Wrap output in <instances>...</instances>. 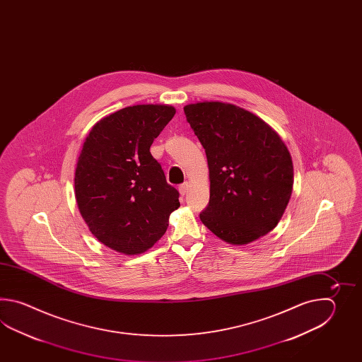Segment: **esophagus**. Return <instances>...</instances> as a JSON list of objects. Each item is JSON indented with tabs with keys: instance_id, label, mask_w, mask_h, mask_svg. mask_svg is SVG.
Segmentation results:
<instances>
[{
	"instance_id": "1",
	"label": "esophagus",
	"mask_w": 362,
	"mask_h": 362,
	"mask_svg": "<svg viewBox=\"0 0 362 362\" xmlns=\"http://www.w3.org/2000/svg\"><path fill=\"white\" fill-rule=\"evenodd\" d=\"M187 184H181L180 186H178V192H180V194H181V197H184L185 194L187 192Z\"/></svg>"
}]
</instances>
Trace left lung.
Segmentation results:
<instances>
[{
  "label": "left lung",
  "mask_w": 362,
  "mask_h": 362,
  "mask_svg": "<svg viewBox=\"0 0 362 362\" xmlns=\"http://www.w3.org/2000/svg\"><path fill=\"white\" fill-rule=\"evenodd\" d=\"M184 111L207 155L211 189L202 223L231 245L268 234L293 192V160L284 141L260 117L230 103L200 102Z\"/></svg>",
  "instance_id": "left-lung-1"
}]
</instances>
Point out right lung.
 Returning <instances> with one entry per match:
<instances>
[{"mask_svg":"<svg viewBox=\"0 0 362 362\" xmlns=\"http://www.w3.org/2000/svg\"><path fill=\"white\" fill-rule=\"evenodd\" d=\"M176 110L137 105L95 124L77 160V207L93 235L125 255L145 252L162 238L180 192L167 182L150 146Z\"/></svg>","mask_w":362,"mask_h":362,"instance_id":"add662e5","label":"right lung"}]
</instances>
